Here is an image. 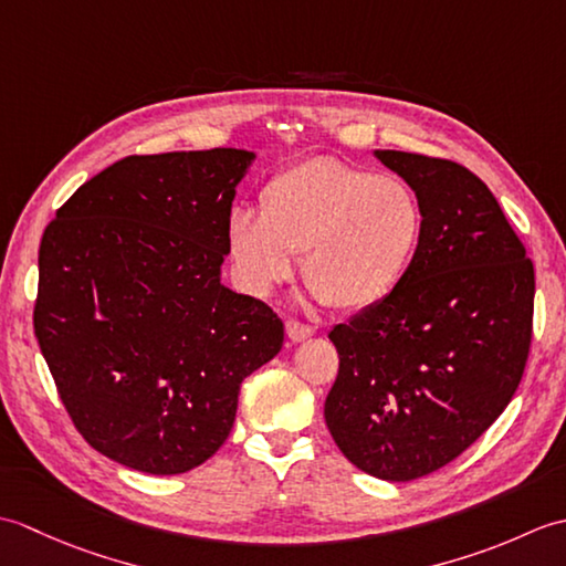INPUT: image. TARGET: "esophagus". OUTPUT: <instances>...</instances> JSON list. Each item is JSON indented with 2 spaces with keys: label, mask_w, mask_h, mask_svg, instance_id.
I'll return each mask as SVG.
<instances>
[{
  "label": "esophagus",
  "mask_w": 566,
  "mask_h": 566,
  "mask_svg": "<svg viewBox=\"0 0 566 566\" xmlns=\"http://www.w3.org/2000/svg\"><path fill=\"white\" fill-rule=\"evenodd\" d=\"M286 335H290L294 343H302V340L308 338V335H314V328H311L308 323L290 318V321H286Z\"/></svg>",
  "instance_id": "esophagus-1"
}]
</instances>
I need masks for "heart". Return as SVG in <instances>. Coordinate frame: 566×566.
<instances>
[{"mask_svg":"<svg viewBox=\"0 0 566 566\" xmlns=\"http://www.w3.org/2000/svg\"><path fill=\"white\" fill-rule=\"evenodd\" d=\"M426 233V211L399 177L335 158H308L276 172L262 209L235 207L226 240L238 282L268 294L304 255V276L338 308L387 298L411 272Z\"/></svg>","mask_w":566,"mask_h":566,"instance_id":"obj_1","label":"heart"}]
</instances>
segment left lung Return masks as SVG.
<instances>
[{
	"instance_id": "left-lung-1",
	"label": "left lung",
	"mask_w": 566,
	"mask_h": 566,
	"mask_svg": "<svg viewBox=\"0 0 566 566\" xmlns=\"http://www.w3.org/2000/svg\"><path fill=\"white\" fill-rule=\"evenodd\" d=\"M426 211L411 272L328 338L338 377L326 423L363 472L411 482L460 457L503 413L533 343L535 268L467 167L377 150Z\"/></svg>"
}]
</instances>
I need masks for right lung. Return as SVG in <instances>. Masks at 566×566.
Instances as JSON below:
<instances>
[{"label": "right lung", "mask_w": 566, "mask_h": 566, "mask_svg": "<svg viewBox=\"0 0 566 566\" xmlns=\"http://www.w3.org/2000/svg\"><path fill=\"white\" fill-rule=\"evenodd\" d=\"M252 153L130 155L45 226L33 333L80 436L146 474L207 462L284 323L221 284L226 223Z\"/></svg>", "instance_id": "add662e5"}]
</instances>
